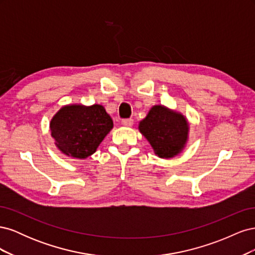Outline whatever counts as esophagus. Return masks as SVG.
<instances>
[{"instance_id":"obj_1","label":"esophagus","mask_w":255,"mask_h":255,"mask_svg":"<svg viewBox=\"0 0 255 255\" xmlns=\"http://www.w3.org/2000/svg\"><path fill=\"white\" fill-rule=\"evenodd\" d=\"M121 123L125 127H132L133 123H134V120L133 119H123L121 121Z\"/></svg>"}]
</instances>
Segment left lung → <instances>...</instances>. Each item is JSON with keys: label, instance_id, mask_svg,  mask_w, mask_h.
<instances>
[{"label": "left lung", "instance_id": "1", "mask_svg": "<svg viewBox=\"0 0 255 255\" xmlns=\"http://www.w3.org/2000/svg\"><path fill=\"white\" fill-rule=\"evenodd\" d=\"M138 128L154 153L161 158L176 156L188 140L189 125L186 117L164 105L152 106Z\"/></svg>", "mask_w": 255, "mask_h": 255}]
</instances>
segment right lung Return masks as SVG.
<instances>
[{"mask_svg": "<svg viewBox=\"0 0 255 255\" xmlns=\"http://www.w3.org/2000/svg\"><path fill=\"white\" fill-rule=\"evenodd\" d=\"M113 128V119L100 104L65 105L50 122L51 136L58 150L79 159L92 155Z\"/></svg>", "mask_w": 255, "mask_h": 255, "instance_id": "obj_1", "label": "right lung"}]
</instances>
